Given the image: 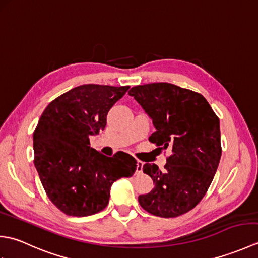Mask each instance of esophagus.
<instances>
[{"label": "esophagus", "mask_w": 258, "mask_h": 258, "mask_svg": "<svg viewBox=\"0 0 258 258\" xmlns=\"http://www.w3.org/2000/svg\"><path fill=\"white\" fill-rule=\"evenodd\" d=\"M142 172H143V163H142L141 161H138V163H136V174H142Z\"/></svg>", "instance_id": "34e87169"}]
</instances>
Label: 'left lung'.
I'll list each match as a JSON object with an SVG mask.
<instances>
[{
	"label": "left lung",
	"instance_id": "obj_1",
	"mask_svg": "<svg viewBox=\"0 0 258 258\" xmlns=\"http://www.w3.org/2000/svg\"><path fill=\"white\" fill-rule=\"evenodd\" d=\"M156 131L149 141L171 149L162 172L146 163L143 172L154 183L149 194L140 195L146 212L160 217H177L199 204L210 187L222 155L220 119L200 93L169 83L134 86L128 92Z\"/></svg>",
	"mask_w": 258,
	"mask_h": 258
}]
</instances>
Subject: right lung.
I'll list each match as a JSON object with an SVG mask.
<instances>
[{
    "label": "right lung",
    "instance_id": "right-lung-1",
    "mask_svg": "<svg viewBox=\"0 0 258 258\" xmlns=\"http://www.w3.org/2000/svg\"><path fill=\"white\" fill-rule=\"evenodd\" d=\"M130 86L81 85L52 101L33 133L34 165L48 199L69 216H90L108 204L112 184L131 177L136 160L113 157L90 146V136L105 128L111 107Z\"/></svg>",
    "mask_w": 258,
    "mask_h": 258
}]
</instances>
